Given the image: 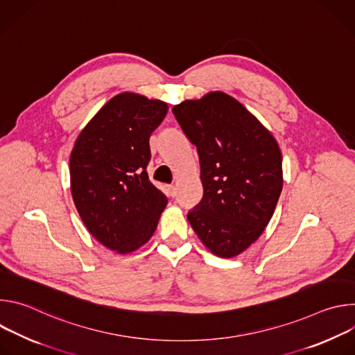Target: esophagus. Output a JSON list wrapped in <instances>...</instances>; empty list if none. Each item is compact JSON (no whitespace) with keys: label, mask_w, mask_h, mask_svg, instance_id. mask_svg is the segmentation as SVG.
<instances>
[{"label":"esophagus","mask_w":355,"mask_h":355,"mask_svg":"<svg viewBox=\"0 0 355 355\" xmlns=\"http://www.w3.org/2000/svg\"><path fill=\"white\" fill-rule=\"evenodd\" d=\"M167 188H168L170 195H171V196H175V193H177V187H175V185H168Z\"/></svg>","instance_id":"obj_1"}]
</instances>
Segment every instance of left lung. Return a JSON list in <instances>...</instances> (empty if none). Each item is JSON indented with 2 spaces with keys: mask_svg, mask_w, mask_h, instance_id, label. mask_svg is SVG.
Listing matches in <instances>:
<instances>
[{
  "mask_svg": "<svg viewBox=\"0 0 355 355\" xmlns=\"http://www.w3.org/2000/svg\"><path fill=\"white\" fill-rule=\"evenodd\" d=\"M173 114L196 146L204 196L187 215L218 257L239 256L274 215L282 191V156L274 136L239 101L215 91Z\"/></svg>",
  "mask_w": 355,
  "mask_h": 355,
  "instance_id": "8db88e82",
  "label": "left lung"
}]
</instances>
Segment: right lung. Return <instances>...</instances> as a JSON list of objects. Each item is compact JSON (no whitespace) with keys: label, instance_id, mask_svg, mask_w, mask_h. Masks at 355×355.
<instances>
[{"label":"right lung","instance_id":"add662e5","mask_svg":"<svg viewBox=\"0 0 355 355\" xmlns=\"http://www.w3.org/2000/svg\"><path fill=\"white\" fill-rule=\"evenodd\" d=\"M167 111L163 101L118 94L74 143L70 182L76 208L88 232L119 254L150 240L167 205L147 175L148 139Z\"/></svg>","mask_w":355,"mask_h":355}]
</instances>
